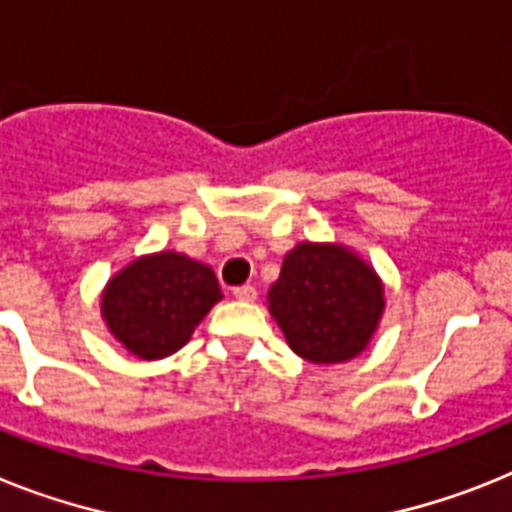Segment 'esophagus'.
I'll return each mask as SVG.
<instances>
[{"label": "esophagus", "mask_w": 512, "mask_h": 512, "mask_svg": "<svg viewBox=\"0 0 512 512\" xmlns=\"http://www.w3.org/2000/svg\"><path fill=\"white\" fill-rule=\"evenodd\" d=\"M234 296L239 299V302H255L257 289H255V286H249V283H244V286H236Z\"/></svg>", "instance_id": "esophagus-1"}]
</instances>
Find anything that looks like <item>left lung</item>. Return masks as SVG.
<instances>
[{"mask_svg":"<svg viewBox=\"0 0 512 512\" xmlns=\"http://www.w3.org/2000/svg\"><path fill=\"white\" fill-rule=\"evenodd\" d=\"M270 315L296 354L315 364L362 354L380 322L382 283L354 252L333 244H299L270 286Z\"/></svg>","mask_w":512,"mask_h":512,"instance_id":"left-lung-1","label":"left lung"}]
</instances>
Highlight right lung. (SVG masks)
<instances>
[{"label":"right lung","instance_id":"add662e5","mask_svg":"<svg viewBox=\"0 0 512 512\" xmlns=\"http://www.w3.org/2000/svg\"><path fill=\"white\" fill-rule=\"evenodd\" d=\"M221 296L208 265L176 252H158L111 278L101 312L124 349L140 359H163L190 341L197 322Z\"/></svg>","mask_w":512,"mask_h":512}]
</instances>
